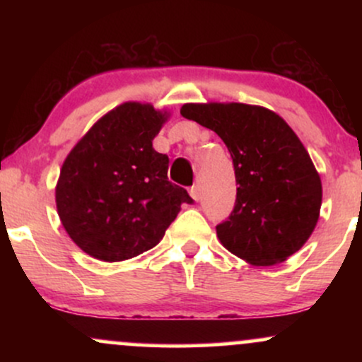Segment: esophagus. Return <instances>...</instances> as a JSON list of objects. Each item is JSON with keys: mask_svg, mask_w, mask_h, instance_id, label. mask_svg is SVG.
<instances>
[{"mask_svg": "<svg viewBox=\"0 0 362 362\" xmlns=\"http://www.w3.org/2000/svg\"><path fill=\"white\" fill-rule=\"evenodd\" d=\"M190 197L194 199V201H201V187L199 185H192L190 187Z\"/></svg>", "mask_w": 362, "mask_h": 362, "instance_id": "34e87169", "label": "esophagus"}]
</instances>
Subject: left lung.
I'll list each match as a JSON object with an SVG mask.
<instances>
[{
    "label": "left lung",
    "instance_id": "1",
    "mask_svg": "<svg viewBox=\"0 0 362 362\" xmlns=\"http://www.w3.org/2000/svg\"><path fill=\"white\" fill-rule=\"evenodd\" d=\"M180 114L214 131L233 160L235 207L216 226L223 247L252 265L300 250L317 226L322 182L286 120L247 103H185Z\"/></svg>",
    "mask_w": 362,
    "mask_h": 362
}]
</instances>
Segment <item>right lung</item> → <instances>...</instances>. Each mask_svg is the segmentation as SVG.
Masks as SVG:
<instances>
[{
    "instance_id": "obj_1",
    "label": "right lung",
    "mask_w": 362,
    "mask_h": 362,
    "mask_svg": "<svg viewBox=\"0 0 362 362\" xmlns=\"http://www.w3.org/2000/svg\"><path fill=\"white\" fill-rule=\"evenodd\" d=\"M167 112L126 102L93 124L62 163L56 206L66 233L103 262L132 259L163 238L180 206L192 204L168 180V156L153 148Z\"/></svg>"
}]
</instances>
